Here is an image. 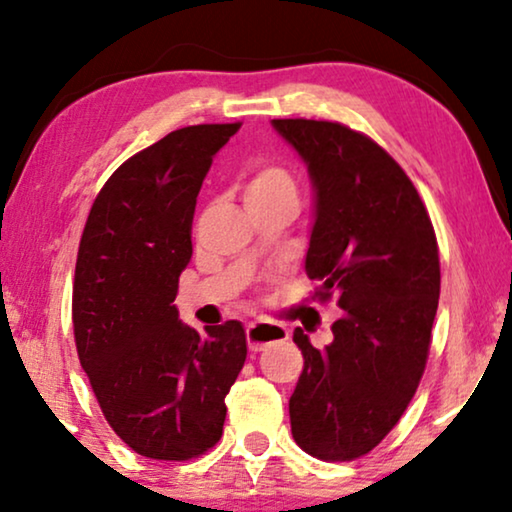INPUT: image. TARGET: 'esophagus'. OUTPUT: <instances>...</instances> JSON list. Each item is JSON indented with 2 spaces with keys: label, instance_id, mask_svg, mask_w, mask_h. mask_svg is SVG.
I'll return each mask as SVG.
<instances>
[{
  "label": "esophagus",
  "instance_id": "obj_1",
  "mask_svg": "<svg viewBox=\"0 0 512 512\" xmlns=\"http://www.w3.org/2000/svg\"><path fill=\"white\" fill-rule=\"evenodd\" d=\"M289 338L286 328L277 324H265V321H251L247 326V342L251 352H261L263 347L272 345V342H282Z\"/></svg>",
  "mask_w": 512,
  "mask_h": 512
}]
</instances>
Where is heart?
<instances>
[{"label":"heart","mask_w":512,"mask_h":512,"mask_svg":"<svg viewBox=\"0 0 512 512\" xmlns=\"http://www.w3.org/2000/svg\"><path fill=\"white\" fill-rule=\"evenodd\" d=\"M296 179L291 177L289 170L282 165H263L251 174L244 198L247 202L254 200H277V198H291L296 200Z\"/></svg>","instance_id":"1"}]
</instances>
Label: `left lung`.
Listing matches in <instances>:
<instances>
[{"label":"left lung","instance_id":"8db88e82","mask_svg":"<svg viewBox=\"0 0 512 512\" xmlns=\"http://www.w3.org/2000/svg\"><path fill=\"white\" fill-rule=\"evenodd\" d=\"M272 128L312 181L314 298L342 310L326 347L293 331L305 366L289 398L291 433L312 457L349 461L394 429L422 380L440 296L436 233L408 174L373 139L307 118Z\"/></svg>","mask_w":512,"mask_h":512}]
</instances>
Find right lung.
<instances>
[{"label": "right lung", "mask_w": 512, "mask_h": 512, "mask_svg": "<svg viewBox=\"0 0 512 512\" xmlns=\"http://www.w3.org/2000/svg\"><path fill=\"white\" fill-rule=\"evenodd\" d=\"M240 123L191 125L118 167L90 209L74 275V338L111 429L137 454L200 457L219 443L247 359L240 321L181 324L195 200Z\"/></svg>", "instance_id": "1"}]
</instances>
